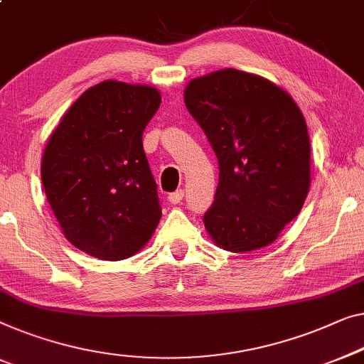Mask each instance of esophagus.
<instances>
[{"instance_id":"34e87169","label":"esophagus","mask_w":364,"mask_h":364,"mask_svg":"<svg viewBox=\"0 0 364 364\" xmlns=\"http://www.w3.org/2000/svg\"><path fill=\"white\" fill-rule=\"evenodd\" d=\"M182 200H183V191H176V192H172L169 195V202L171 203H181Z\"/></svg>"}]
</instances>
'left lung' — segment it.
I'll return each mask as SVG.
<instances>
[{
	"mask_svg": "<svg viewBox=\"0 0 364 364\" xmlns=\"http://www.w3.org/2000/svg\"><path fill=\"white\" fill-rule=\"evenodd\" d=\"M183 100L218 159L217 193L203 215L208 235L233 252L271 245L309 193L302 112L272 82L235 68L195 78Z\"/></svg>",
	"mask_w": 364,
	"mask_h": 364,
	"instance_id": "1",
	"label": "left lung"
}]
</instances>
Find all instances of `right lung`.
Segmentation results:
<instances>
[{
  "mask_svg": "<svg viewBox=\"0 0 364 364\" xmlns=\"http://www.w3.org/2000/svg\"><path fill=\"white\" fill-rule=\"evenodd\" d=\"M159 105L152 87L102 82L67 109L46 146V197L65 238L87 255L126 259L159 223L157 183L143 147Z\"/></svg>",
  "mask_w": 364,
  "mask_h": 364,
  "instance_id": "right-lung-1",
  "label": "right lung"
}]
</instances>
